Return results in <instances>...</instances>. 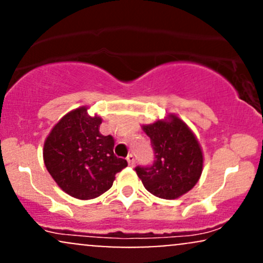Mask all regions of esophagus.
I'll return each instance as SVG.
<instances>
[{"label":"esophagus","mask_w":263,"mask_h":263,"mask_svg":"<svg viewBox=\"0 0 263 263\" xmlns=\"http://www.w3.org/2000/svg\"><path fill=\"white\" fill-rule=\"evenodd\" d=\"M126 159H127L128 164L131 165V167H134V165H135V156L132 155V153H129V155L127 156V158H126Z\"/></svg>","instance_id":"obj_1"}]
</instances>
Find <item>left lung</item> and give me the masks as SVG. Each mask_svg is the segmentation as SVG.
Instances as JSON below:
<instances>
[{
    "label": "left lung",
    "mask_w": 263,
    "mask_h": 263,
    "mask_svg": "<svg viewBox=\"0 0 263 263\" xmlns=\"http://www.w3.org/2000/svg\"><path fill=\"white\" fill-rule=\"evenodd\" d=\"M151 138L153 164L135 168L151 194L177 199L198 183L203 172V152L192 129L176 115L142 126Z\"/></svg>",
    "instance_id": "left-lung-1"
}]
</instances>
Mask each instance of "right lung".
Returning a JSON list of instances; mask_svg holds the SVG:
<instances>
[{"mask_svg": "<svg viewBox=\"0 0 263 263\" xmlns=\"http://www.w3.org/2000/svg\"><path fill=\"white\" fill-rule=\"evenodd\" d=\"M102 120L89 116L87 107L70 111L60 119L44 142L48 172L66 194L87 200L112 186L116 173L127 161L114 155L112 136L100 134Z\"/></svg>", "mask_w": 263, "mask_h": 263, "instance_id": "1", "label": "right lung"}]
</instances>
